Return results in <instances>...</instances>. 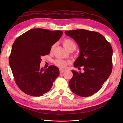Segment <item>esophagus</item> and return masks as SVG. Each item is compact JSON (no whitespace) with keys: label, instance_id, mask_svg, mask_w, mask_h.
<instances>
[{"label":"esophagus","instance_id":"obj_1","mask_svg":"<svg viewBox=\"0 0 123 123\" xmlns=\"http://www.w3.org/2000/svg\"><path fill=\"white\" fill-rule=\"evenodd\" d=\"M65 71V70H62V69H60V73H62L63 72H64Z\"/></svg>","mask_w":123,"mask_h":123}]
</instances>
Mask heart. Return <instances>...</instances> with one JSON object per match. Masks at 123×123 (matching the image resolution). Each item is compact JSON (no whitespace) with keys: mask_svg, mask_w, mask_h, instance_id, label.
Returning <instances> with one entry per match:
<instances>
[{"mask_svg":"<svg viewBox=\"0 0 123 123\" xmlns=\"http://www.w3.org/2000/svg\"><path fill=\"white\" fill-rule=\"evenodd\" d=\"M62 44L64 47L66 48L67 50H68L71 48H74L75 49L76 47L75 43H74L73 41L71 39L69 38L65 39L62 42ZM55 47V44L52 46L51 47V50H53L54 48ZM55 65L57 66L58 67L61 69H65L66 68L67 65V62L65 61L62 60V59H56L54 62Z\"/></svg>","mask_w":123,"mask_h":123,"instance_id":"obj_1","label":"heart"}]
</instances>
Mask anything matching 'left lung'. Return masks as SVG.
Instances as JSON below:
<instances>
[{
    "label": "left lung",
    "mask_w": 123,
    "mask_h": 123,
    "mask_svg": "<svg viewBox=\"0 0 123 123\" xmlns=\"http://www.w3.org/2000/svg\"><path fill=\"white\" fill-rule=\"evenodd\" d=\"M65 34L75 41L80 50L74 66H83L84 70V73L72 70L70 88L80 96L92 95L102 88L112 72V47L98 32L77 29L66 31Z\"/></svg>",
    "instance_id": "obj_1"
}]
</instances>
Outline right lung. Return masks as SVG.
Returning a JSON list of instances; mask_svg holds the SVG:
<instances>
[{"mask_svg": "<svg viewBox=\"0 0 123 123\" xmlns=\"http://www.w3.org/2000/svg\"><path fill=\"white\" fill-rule=\"evenodd\" d=\"M62 31L33 29L16 39L9 56L15 81L25 94L40 96L50 90L59 76V69L50 66L40 68L41 57L49 54L52 45L60 39Z\"/></svg>", "mask_w": 123, "mask_h": 123, "instance_id": "1", "label": "right lung"}]
</instances>
